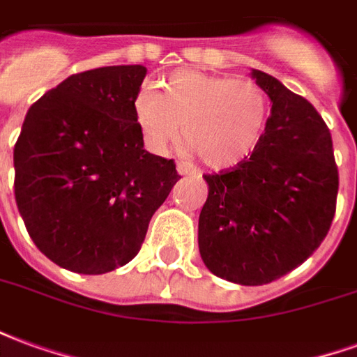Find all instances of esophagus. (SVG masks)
Returning a JSON list of instances; mask_svg holds the SVG:
<instances>
[{
  "instance_id": "34e87169",
  "label": "esophagus",
  "mask_w": 357,
  "mask_h": 357,
  "mask_svg": "<svg viewBox=\"0 0 357 357\" xmlns=\"http://www.w3.org/2000/svg\"><path fill=\"white\" fill-rule=\"evenodd\" d=\"M178 172L181 176H199V170L189 162H178Z\"/></svg>"
}]
</instances>
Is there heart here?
I'll list each match as a JSON object with an SVG mask.
<instances>
[{"label": "heart", "mask_w": 357, "mask_h": 357, "mask_svg": "<svg viewBox=\"0 0 357 357\" xmlns=\"http://www.w3.org/2000/svg\"><path fill=\"white\" fill-rule=\"evenodd\" d=\"M133 118L149 151L162 155L185 135L199 160L210 168H233L255 153L266 132L269 97L258 82L201 70H174L164 93L141 86Z\"/></svg>", "instance_id": "heart-1"}]
</instances>
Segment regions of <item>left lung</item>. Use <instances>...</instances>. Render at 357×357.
Returning a JSON list of instances; mask_svg holds the SVG:
<instances>
[{
    "label": "left lung",
    "mask_w": 357,
    "mask_h": 357,
    "mask_svg": "<svg viewBox=\"0 0 357 357\" xmlns=\"http://www.w3.org/2000/svg\"><path fill=\"white\" fill-rule=\"evenodd\" d=\"M271 114L250 158L206 174L199 250L214 275L266 284L314 255L335 218L338 168L333 139L314 105L281 82L252 70Z\"/></svg>",
    "instance_id": "obj_1"
}]
</instances>
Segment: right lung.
<instances>
[{
    "mask_svg": "<svg viewBox=\"0 0 357 357\" xmlns=\"http://www.w3.org/2000/svg\"><path fill=\"white\" fill-rule=\"evenodd\" d=\"M141 65L68 76L28 109L15 143V199L51 262L99 275L139 252L156 208L181 176L147 153L133 118Z\"/></svg>",
    "mask_w": 357,
    "mask_h": 357,
    "instance_id": "add662e5",
    "label": "right lung"
}]
</instances>
